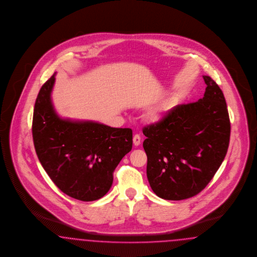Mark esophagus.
I'll return each mask as SVG.
<instances>
[{
	"label": "esophagus",
	"mask_w": 257,
	"mask_h": 257,
	"mask_svg": "<svg viewBox=\"0 0 257 257\" xmlns=\"http://www.w3.org/2000/svg\"><path fill=\"white\" fill-rule=\"evenodd\" d=\"M133 143L135 146H139L141 144V136L136 134L133 137Z\"/></svg>",
	"instance_id": "obj_1"
}]
</instances>
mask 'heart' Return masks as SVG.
Instances as JSON below:
<instances>
[{
	"label": "heart",
	"instance_id": "b5f03b06",
	"mask_svg": "<svg viewBox=\"0 0 257 257\" xmlns=\"http://www.w3.org/2000/svg\"><path fill=\"white\" fill-rule=\"evenodd\" d=\"M161 116H162V111H159V110H152L148 113V118L152 121L159 120Z\"/></svg>",
	"mask_w": 257,
	"mask_h": 257
}]
</instances>
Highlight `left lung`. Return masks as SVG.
I'll return each instance as SVG.
<instances>
[{"label": "left lung", "instance_id": "left-lung-1", "mask_svg": "<svg viewBox=\"0 0 257 257\" xmlns=\"http://www.w3.org/2000/svg\"><path fill=\"white\" fill-rule=\"evenodd\" d=\"M204 97L177 105L143 129L146 173L156 195L180 201L199 194L222 165L230 121L224 93L210 76Z\"/></svg>", "mask_w": 257, "mask_h": 257}]
</instances>
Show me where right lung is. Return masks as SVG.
<instances>
[{"mask_svg":"<svg viewBox=\"0 0 257 257\" xmlns=\"http://www.w3.org/2000/svg\"><path fill=\"white\" fill-rule=\"evenodd\" d=\"M54 74L42 86L32 118L37 157L62 192L90 202L105 195L113 171L133 145L130 128H113L92 121L61 119L53 109L51 92Z\"/></svg>","mask_w":257,"mask_h":257,"instance_id":"1","label":"right lung"}]
</instances>
